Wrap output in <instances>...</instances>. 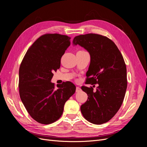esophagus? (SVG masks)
Returning <instances> with one entry per match:
<instances>
[{
	"mask_svg": "<svg viewBox=\"0 0 147 147\" xmlns=\"http://www.w3.org/2000/svg\"><path fill=\"white\" fill-rule=\"evenodd\" d=\"M82 90V89H80V88L79 87H76V92H79Z\"/></svg>",
	"mask_w": 147,
	"mask_h": 147,
	"instance_id": "obj_1",
	"label": "esophagus"
}]
</instances>
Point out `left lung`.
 I'll use <instances>...</instances> for the list:
<instances>
[{"label":"left lung","instance_id":"left-lung-1","mask_svg":"<svg viewBox=\"0 0 147 147\" xmlns=\"http://www.w3.org/2000/svg\"><path fill=\"white\" fill-rule=\"evenodd\" d=\"M73 44L80 45L90 54L86 83L98 84L96 91L92 87H82L88 96L81 105L82 114L93 124H103L117 113L125 96L127 82L124 59L115 44L102 35H79L74 38Z\"/></svg>","mask_w":147,"mask_h":147}]
</instances>
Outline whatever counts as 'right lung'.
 Masks as SVG:
<instances>
[{"label":"right lung","mask_w":147,"mask_h":147,"mask_svg":"<svg viewBox=\"0 0 147 147\" xmlns=\"http://www.w3.org/2000/svg\"><path fill=\"white\" fill-rule=\"evenodd\" d=\"M70 37L46 34L30 46L19 69V92L21 101L34 120L49 125L63 114L65 102L76 91L70 82L57 85L51 82L61 65V58L70 45Z\"/></svg>","instance_id":"right-lung-1"}]
</instances>
